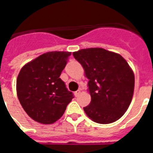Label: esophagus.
<instances>
[{"mask_svg": "<svg viewBox=\"0 0 153 153\" xmlns=\"http://www.w3.org/2000/svg\"><path fill=\"white\" fill-rule=\"evenodd\" d=\"M79 93H80V90H76V91L74 92V95H75V97H78V96L79 95Z\"/></svg>", "mask_w": 153, "mask_h": 153, "instance_id": "esophagus-1", "label": "esophagus"}]
</instances>
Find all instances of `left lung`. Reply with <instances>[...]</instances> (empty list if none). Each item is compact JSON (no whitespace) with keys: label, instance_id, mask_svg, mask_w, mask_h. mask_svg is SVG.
Returning a JSON list of instances; mask_svg holds the SVG:
<instances>
[{"label":"left lung","instance_id":"1","mask_svg":"<svg viewBox=\"0 0 153 153\" xmlns=\"http://www.w3.org/2000/svg\"><path fill=\"white\" fill-rule=\"evenodd\" d=\"M89 79L90 105L83 107L93 121L109 124L123 116L134 92L135 76L126 60L102 48H87L73 53Z\"/></svg>","mask_w":153,"mask_h":153}]
</instances>
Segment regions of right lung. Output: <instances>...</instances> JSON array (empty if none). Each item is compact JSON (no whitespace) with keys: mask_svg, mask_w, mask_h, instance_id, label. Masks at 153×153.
Here are the masks:
<instances>
[{"mask_svg":"<svg viewBox=\"0 0 153 153\" xmlns=\"http://www.w3.org/2000/svg\"><path fill=\"white\" fill-rule=\"evenodd\" d=\"M70 52L52 51L40 55L21 68L17 93L24 111L42 124H52L62 117L74 98L60 78Z\"/></svg>","mask_w":153,"mask_h":153,"instance_id":"obj_1","label":"right lung"}]
</instances>
